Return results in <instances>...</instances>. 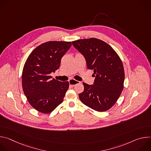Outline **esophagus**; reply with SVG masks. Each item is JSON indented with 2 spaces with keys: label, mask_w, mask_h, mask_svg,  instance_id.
Segmentation results:
<instances>
[{
  "label": "esophagus",
  "mask_w": 151,
  "mask_h": 151,
  "mask_svg": "<svg viewBox=\"0 0 151 151\" xmlns=\"http://www.w3.org/2000/svg\"><path fill=\"white\" fill-rule=\"evenodd\" d=\"M69 85L70 86H71V87H74V86H75L76 84H78V83H80V82L79 81H76L75 79H70L69 81Z\"/></svg>",
  "instance_id": "1"
}]
</instances>
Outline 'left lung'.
<instances>
[{
  "label": "left lung",
  "mask_w": 151,
  "mask_h": 151,
  "mask_svg": "<svg viewBox=\"0 0 151 151\" xmlns=\"http://www.w3.org/2000/svg\"><path fill=\"white\" fill-rule=\"evenodd\" d=\"M72 42L85 57L88 69L94 70L95 76L93 85L83 82L84 90L79 94L80 100L98 112L111 109L124 88L125 74L121 58L109 45L96 38Z\"/></svg>",
  "instance_id": "obj_1"
}]
</instances>
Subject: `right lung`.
<instances>
[{"label":"right lung","mask_w":151,"mask_h":151,"mask_svg":"<svg viewBox=\"0 0 151 151\" xmlns=\"http://www.w3.org/2000/svg\"><path fill=\"white\" fill-rule=\"evenodd\" d=\"M71 46V42H45L31 52L24 64L23 90L30 105L40 112L49 114L63 101L69 83L52 79L50 74L59 68Z\"/></svg>","instance_id":"right-lung-1"}]
</instances>
